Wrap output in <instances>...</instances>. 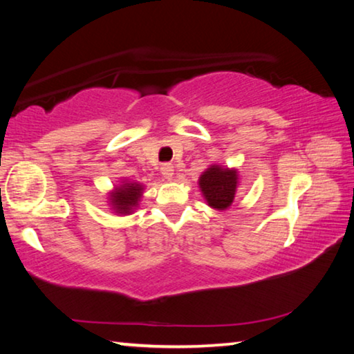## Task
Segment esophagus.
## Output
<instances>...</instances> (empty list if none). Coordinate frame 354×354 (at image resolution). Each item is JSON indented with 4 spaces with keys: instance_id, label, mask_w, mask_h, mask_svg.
Returning <instances> with one entry per match:
<instances>
[{
    "instance_id": "1",
    "label": "esophagus",
    "mask_w": 354,
    "mask_h": 354,
    "mask_svg": "<svg viewBox=\"0 0 354 354\" xmlns=\"http://www.w3.org/2000/svg\"><path fill=\"white\" fill-rule=\"evenodd\" d=\"M173 171H175V169H173L171 164H162V165H160V173H162V176L165 179H171L173 178Z\"/></svg>"
}]
</instances>
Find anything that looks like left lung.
I'll return each mask as SVG.
<instances>
[{
    "instance_id": "1",
    "label": "left lung",
    "mask_w": 354,
    "mask_h": 354,
    "mask_svg": "<svg viewBox=\"0 0 354 354\" xmlns=\"http://www.w3.org/2000/svg\"><path fill=\"white\" fill-rule=\"evenodd\" d=\"M237 181V170L221 169L220 165H211L200 176L198 184L207 205L214 209H218V211H225L234 201Z\"/></svg>"
}]
</instances>
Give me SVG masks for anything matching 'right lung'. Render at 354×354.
<instances>
[{"mask_svg": "<svg viewBox=\"0 0 354 354\" xmlns=\"http://www.w3.org/2000/svg\"><path fill=\"white\" fill-rule=\"evenodd\" d=\"M142 194H143V185L139 183L127 181L120 184V187H115V190L109 195L113 211L117 214H124V215L134 212V209L139 206V200Z\"/></svg>", "mask_w": 354, "mask_h": 354, "instance_id": "obj_1", "label": "right lung"}]
</instances>
